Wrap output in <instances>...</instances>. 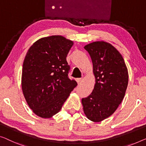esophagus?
I'll return each instance as SVG.
<instances>
[{"instance_id":"obj_1","label":"esophagus","mask_w":146,"mask_h":146,"mask_svg":"<svg viewBox=\"0 0 146 146\" xmlns=\"http://www.w3.org/2000/svg\"><path fill=\"white\" fill-rule=\"evenodd\" d=\"M82 81V79H81V78H79V79H77V82L79 84L81 83Z\"/></svg>"}]
</instances>
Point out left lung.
<instances>
[{"instance_id":"1","label":"left lung","mask_w":146,"mask_h":146,"mask_svg":"<svg viewBox=\"0 0 146 146\" xmlns=\"http://www.w3.org/2000/svg\"><path fill=\"white\" fill-rule=\"evenodd\" d=\"M84 48L92 60L96 83L92 93L82 99L83 111L89 120L100 122L113 113L123 101L128 69L120 52L110 43L96 41Z\"/></svg>"}]
</instances>
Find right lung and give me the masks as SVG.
Returning a JSON list of instances; mask_svg holds the SVG:
<instances>
[{"mask_svg":"<svg viewBox=\"0 0 146 146\" xmlns=\"http://www.w3.org/2000/svg\"><path fill=\"white\" fill-rule=\"evenodd\" d=\"M72 40L61 35L43 37L33 43L23 61L21 88L35 114L49 119L58 113L77 82L69 79L66 57Z\"/></svg>","mask_w":146,"mask_h":146,"instance_id":"obj_1","label":"right lung"}]
</instances>
